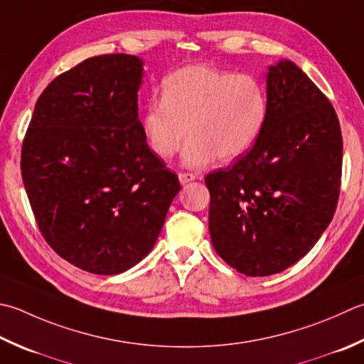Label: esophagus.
<instances>
[{
    "mask_svg": "<svg viewBox=\"0 0 364 364\" xmlns=\"http://www.w3.org/2000/svg\"><path fill=\"white\" fill-rule=\"evenodd\" d=\"M178 178H180V183L181 184H186L196 180V175L194 173H186V172H180L178 173Z\"/></svg>",
    "mask_w": 364,
    "mask_h": 364,
    "instance_id": "34e87169",
    "label": "esophagus"
}]
</instances>
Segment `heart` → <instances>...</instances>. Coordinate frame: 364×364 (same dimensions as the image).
Segmentation results:
<instances>
[{
    "label": "heart",
    "instance_id": "heart-1",
    "mask_svg": "<svg viewBox=\"0 0 364 364\" xmlns=\"http://www.w3.org/2000/svg\"><path fill=\"white\" fill-rule=\"evenodd\" d=\"M162 101H151L141 115V132L159 159L173 158L188 139L183 164L205 167L230 162L251 149L265 126L268 96L251 74L210 66H186L164 78Z\"/></svg>",
    "mask_w": 364,
    "mask_h": 364
}]
</instances>
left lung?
I'll list each match as a JSON object with an SVG mask.
<instances>
[{
    "label": "left lung",
    "mask_w": 364,
    "mask_h": 364,
    "mask_svg": "<svg viewBox=\"0 0 364 364\" xmlns=\"http://www.w3.org/2000/svg\"><path fill=\"white\" fill-rule=\"evenodd\" d=\"M268 115L255 145L206 175L215 251L246 276L281 273L336 211L343 135L331 102L295 63L268 68Z\"/></svg>",
    "instance_id": "obj_1"
}]
</instances>
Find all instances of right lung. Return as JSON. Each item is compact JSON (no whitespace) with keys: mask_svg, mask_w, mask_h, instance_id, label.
<instances>
[{"mask_svg":"<svg viewBox=\"0 0 364 364\" xmlns=\"http://www.w3.org/2000/svg\"><path fill=\"white\" fill-rule=\"evenodd\" d=\"M144 61L92 56L39 96L21 146V178L53 251L92 274L146 257L181 189L148 148L137 92Z\"/></svg>","mask_w":364,"mask_h":364,"instance_id":"add662e5","label":"right lung"}]
</instances>
